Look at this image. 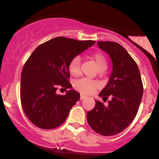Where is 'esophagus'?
<instances>
[{
  "label": "esophagus",
  "mask_w": 159,
  "mask_h": 159,
  "mask_svg": "<svg viewBox=\"0 0 159 159\" xmlns=\"http://www.w3.org/2000/svg\"><path fill=\"white\" fill-rule=\"evenodd\" d=\"M86 98V96H84V95H81V96H80V99L81 100L84 99V98Z\"/></svg>",
  "instance_id": "1"
}]
</instances>
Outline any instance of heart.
Here are the masks:
<instances>
[{
    "mask_svg": "<svg viewBox=\"0 0 159 159\" xmlns=\"http://www.w3.org/2000/svg\"><path fill=\"white\" fill-rule=\"evenodd\" d=\"M92 60L95 62L96 66L100 72H103L107 69V63L105 56L102 53L97 52L93 54ZM81 59L78 56L75 57L71 60L68 65V70L69 74L72 76L79 75L81 72ZM75 87L78 91L84 94H88L92 93L97 87V82L92 80L87 79V78H82L78 81L75 82Z\"/></svg>",
    "mask_w": 159,
    "mask_h": 159,
    "instance_id": "1",
    "label": "heart"
}]
</instances>
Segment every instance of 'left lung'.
Masks as SVG:
<instances>
[{"label":"left lung","instance_id":"8db88e82","mask_svg":"<svg viewBox=\"0 0 159 159\" xmlns=\"http://www.w3.org/2000/svg\"><path fill=\"white\" fill-rule=\"evenodd\" d=\"M98 48L110 56L113 70L105 88L98 96L103 100L111 96L105 106L96 101V106L87 114L93 130L103 136L123 132L132 123L143 96V84L138 65L121 45L114 42H97Z\"/></svg>","mask_w":159,"mask_h":159}]
</instances>
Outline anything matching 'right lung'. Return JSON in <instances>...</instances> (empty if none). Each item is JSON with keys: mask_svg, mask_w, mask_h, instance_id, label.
I'll return each instance as SVG.
<instances>
[{"mask_svg": "<svg viewBox=\"0 0 159 159\" xmlns=\"http://www.w3.org/2000/svg\"><path fill=\"white\" fill-rule=\"evenodd\" d=\"M95 43L59 36L39 45L32 53L21 72L20 94L24 112L36 126L52 129L64 123L80 93L69 90L64 96L59 95L57 87H72L68 80L69 62Z\"/></svg>", "mask_w": 159, "mask_h": 159, "instance_id": "obj_1", "label": "right lung"}]
</instances>
